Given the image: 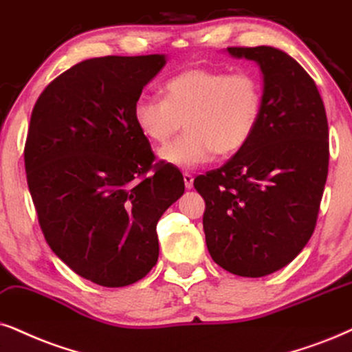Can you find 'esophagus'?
<instances>
[{"label": "esophagus", "instance_id": "34e87169", "mask_svg": "<svg viewBox=\"0 0 352 352\" xmlns=\"http://www.w3.org/2000/svg\"><path fill=\"white\" fill-rule=\"evenodd\" d=\"M184 182H185V186L186 188H193V175L191 173H184Z\"/></svg>", "mask_w": 352, "mask_h": 352}]
</instances>
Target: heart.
Returning <instances> with one entry per match:
<instances>
[{"instance_id": "1", "label": "heart", "mask_w": 352, "mask_h": 352, "mask_svg": "<svg viewBox=\"0 0 352 352\" xmlns=\"http://www.w3.org/2000/svg\"><path fill=\"white\" fill-rule=\"evenodd\" d=\"M164 96L138 97L133 122L148 140L166 143L185 118V135L159 151L164 162L182 170L203 166L214 154L229 157L245 148L263 107V87L255 74L203 66L172 76Z\"/></svg>"}]
</instances>
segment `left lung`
Returning <instances> with one entry per match:
<instances>
[{"label": "left lung", "instance_id": "8db88e82", "mask_svg": "<svg viewBox=\"0 0 352 352\" xmlns=\"http://www.w3.org/2000/svg\"><path fill=\"white\" fill-rule=\"evenodd\" d=\"M263 74V107L245 148L195 179L206 209L203 229L212 260L245 278L284 268L317 224L328 175V122L314 79L273 47H229Z\"/></svg>", "mask_w": 352, "mask_h": 352}]
</instances>
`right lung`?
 <instances>
[{
    "label": "right lung",
    "mask_w": 352,
    "mask_h": 352,
    "mask_svg": "<svg viewBox=\"0 0 352 352\" xmlns=\"http://www.w3.org/2000/svg\"><path fill=\"white\" fill-rule=\"evenodd\" d=\"M164 65L166 55L84 60L48 84L30 117L24 162L42 232L74 273L104 287L153 270L155 226L185 191L180 170L154 164L131 115Z\"/></svg>",
    "instance_id": "right-lung-1"
}]
</instances>
